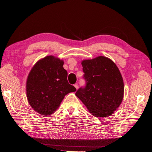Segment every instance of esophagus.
<instances>
[{
    "label": "esophagus",
    "instance_id": "esophagus-1",
    "mask_svg": "<svg viewBox=\"0 0 152 152\" xmlns=\"http://www.w3.org/2000/svg\"><path fill=\"white\" fill-rule=\"evenodd\" d=\"M74 86H75V87L76 89L78 88V85H77V83H75V85H74Z\"/></svg>",
    "mask_w": 152,
    "mask_h": 152
}]
</instances>
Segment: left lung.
<instances>
[{
	"mask_svg": "<svg viewBox=\"0 0 152 152\" xmlns=\"http://www.w3.org/2000/svg\"><path fill=\"white\" fill-rule=\"evenodd\" d=\"M81 64L85 85L76 91V95L94 116H110L124 97V81L118 68L102 56L83 60Z\"/></svg>",
	"mask_w": 152,
	"mask_h": 152,
	"instance_id": "obj_1",
	"label": "left lung"
}]
</instances>
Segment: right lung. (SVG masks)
Here are the masks:
<instances>
[{
    "label": "right lung",
    "instance_id": "1",
    "mask_svg": "<svg viewBox=\"0 0 152 152\" xmlns=\"http://www.w3.org/2000/svg\"><path fill=\"white\" fill-rule=\"evenodd\" d=\"M64 62L53 56L38 61L27 81V96L30 105L38 113L50 115L56 111L65 95L76 90L68 83Z\"/></svg>",
    "mask_w": 152,
    "mask_h": 152
}]
</instances>
